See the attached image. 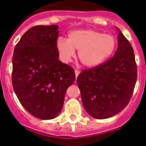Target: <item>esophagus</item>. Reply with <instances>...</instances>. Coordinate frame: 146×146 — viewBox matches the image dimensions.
Here are the masks:
<instances>
[{"label":"esophagus","mask_w":146,"mask_h":146,"mask_svg":"<svg viewBox=\"0 0 146 146\" xmlns=\"http://www.w3.org/2000/svg\"><path fill=\"white\" fill-rule=\"evenodd\" d=\"M79 74H80V71H79V70H75V75H76V77H77Z\"/></svg>","instance_id":"esophagus-1"}]
</instances>
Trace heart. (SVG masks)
<instances>
[{
    "mask_svg": "<svg viewBox=\"0 0 146 146\" xmlns=\"http://www.w3.org/2000/svg\"><path fill=\"white\" fill-rule=\"evenodd\" d=\"M116 40L113 35L104 34L94 30L71 31L68 38H59L56 48L62 59L69 62L78 51V58L83 66L88 68L102 64L111 56L116 48Z\"/></svg>",
    "mask_w": 146,
    "mask_h": 146,
    "instance_id": "b5f03b06",
    "label": "heart"
}]
</instances>
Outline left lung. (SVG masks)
<instances>
[{
	"label": "left lung",
	"mask_w": 146,
	"mask_h": 146,
	"mask_svg": "<svg viewBox=\"0 0 146 146\" xmlns=\"http://www.w3.org/2000/svg\"><path fill=\"white\" fill-rule=\"evenodd\" d=\"M114 56L98 66L84 70L76 79L84 107L96 119L116 115L127 106L137 80L134 50L120 30Z\"/></svg>",
	"instance_id": "left-lung-1"
}]
</instances>
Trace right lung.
Segmentation results:
<instances>
[{
  "instance_id": "1",
  "label": "right lung",
  "mask_w": 146,
  "mask_h": 146,
  "mask_svg": "<svg viewBox=\"0 0 146 146\" xmlns=\"http://www.w3.org/2000/svg\"><path fill=\"white\" fill-rule=\"evenodd\" d=\"M58 29L57 25L30 28L15 45L12 57L15 93L31 115L41 119L59 114L67 88L76 80L73 68L58 60Z\"/></svg>"
}]
</instances>
